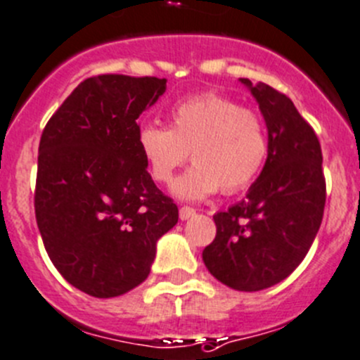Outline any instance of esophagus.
I'll return each instance as SVG.
<instances>
[{
  "instance_id": "obj_1",
  "label": "esophagus",
  "mask_w": 360,
  "mask_h": 360,
  "mask_svg": "<svg viewBox=\"0 0 360 360\" xmlns=\"http://www.w3.org/2000/svg\"><path fill=\"white\" fill-rule=\"evenodd\" d=\"M195 214V209L193 207H188V205H183V207L179 209V218L181 219H188L191 218V216Z\"/></svg>"
}]
</instances>
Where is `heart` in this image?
Here are the masks:
<instances>
[{"label":"heart","instance_id":"heart-1","mask_svg":"<svg viewBox=\"0 0 360 360\" xmlns=\"http://www.w3.org/2000/svg\"><path fill=\"white\" fill-rule=\"evenodd\" d=\"M139 149L153 179L172 183L191 153L195 165L174 186L184 200H198L221 190H246L260 176L269 158V134L257 110L240 107L216 93H202L177 103L170 128L146 124Z\"/></svg>","mask_w":360,"mask_h":360}]
</instances>
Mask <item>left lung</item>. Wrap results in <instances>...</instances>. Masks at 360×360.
I'll use <instances>...</instances> for the list:
<instances>
[{
    "label": "left lung",
    "instance_id": "8db88e82",
    "mask_svg": "<svg viewBox=\"0 0 360 360\" xmlns=\"http://www.w3.org/2000/svg\"><path fill=\"white\" fill-rule=\"evenodd\" d=\"M264 114L269 158L246 198L216 212V237L202 251L209 273L230 288L280 283L304 260L326 207L322 148L294 102L274 87L240 79Z\"/></svg>",
    "mask_w": 360,
    "mask_h": 360
}]
</instances>
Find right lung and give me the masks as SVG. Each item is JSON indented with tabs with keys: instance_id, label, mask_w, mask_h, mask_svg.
Returning a JSON list of instances; mask_svg holds the SVG:
<instances>
[{
	"instance_id": "right-lung-1",
	"label": "right lung",
	"mask_w": 360,
	"mask_h": 360,
	"mask_svg": "<svg viewBox=\"0 0 360 360\" xmlns=\"http://www.w3.org/2000/svg\"><path fill=\"white\" fill-rule=\"evenodd\" d=\"M165 87L158 77H89L41 131L38 230L59 274L93 297H117L141 285L156 240L179 218L139 149V116Z\"/></svg>"
}]
</instances>
